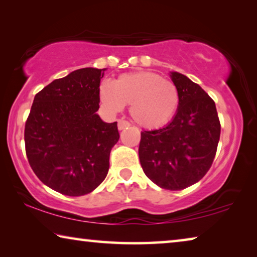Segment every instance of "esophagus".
<instances>
[{
  "mask_svg": "<svg viewBox=\"0 0 257 257\" xmlns=\"http://www.w3.org/2000/svg\"><path fill=\"white\" fill-rule=\"evenodd\" d=\"M129 125H130V123L128 122V121H125L123 119L118 120V128H119V130H123L125 128H128Z\"/></svg>",
  "mask_w": 257,
  "mask_h": 257,
  "instance_id": "obj_1",
  "label": "esophagus"
}]
</instances>
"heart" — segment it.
Listing matches in <instances>:
<instances>
[{
	"label": "heart",
	"mask_w": 257,
	"mask_h": 257,
	"mask_svg": "<svg viewBox=\"0 0 257 257\" xmlns=\"http://www.w3.org/2000/svg\"><path fill=\"white\" fill-rule=\"evenodd\" d=\"M99 98L110 112H119L125 104H132V118L145 128L162 127L173 118L179 106L177 87L150 71L128 72L114 82L103 81Z\"/></svg>",
	"instance_id": "heart-1"
}]
</instances>
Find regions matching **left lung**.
I'll return each mask as SVG.
<instances>
[{
    "label": "left lung",
    "instance_id": "obj_1",
    "mask_svg": "<svg viewBox=\"0 0 257 257\" xmlns=\"http://www.w3.org/2000/svg\"><path fill=\"white\" fill-rule=\"evenodd\" d=\"M170 77L179 93L175 118L164 128L143 132L138 154L145 175L155 185L181 190L210 170L221 125L214 101L201 86L179 72Z\"/></svg>",
    "mask_w": 257,
    "mask_h": 257
}]
</instances>
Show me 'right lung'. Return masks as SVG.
<instances>
[{"mask_svg":"<svg viewBox=\"0 0 257 257\" xmlns=\"http://www.w3.org/2000/svg\"><path fill=\"white\" fill-rule=\"evenodd\" d=\"M106 69L82 68L36 94L25 125L28 162L43 184L67 196H82L102 184L116 122L99 118V82Z\"/></svg>","mask_w":257,"mask_h":257,"instance_id":"1","label":"right lung"}]
</instances>
